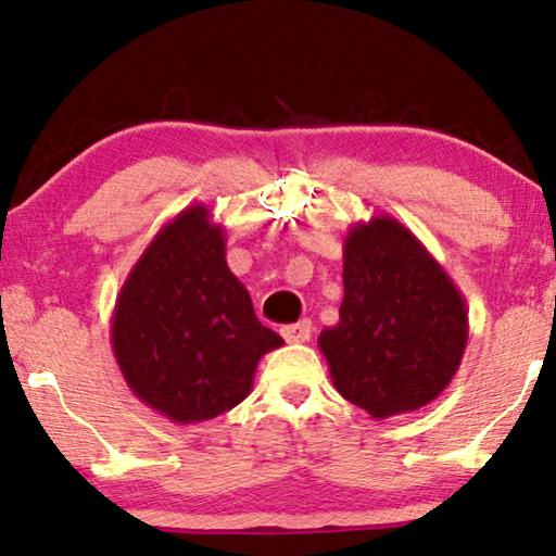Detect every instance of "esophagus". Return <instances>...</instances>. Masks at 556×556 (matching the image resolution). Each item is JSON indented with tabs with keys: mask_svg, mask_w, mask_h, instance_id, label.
I'll use <instances>...</instances> for the list:
<instances>
[{
	"mask_svg": "<svg viewBox=\"0 0 556 556\" xmlns=\"http://www.w3.org/2000/svg\"><path fill=\"white\" fill-rule=\"evenodd\" d=\"M281 337H285L289 344H304L306 339L312 337V321L300 319V321H294V325L281 327Z\"/></svg>",
	"mask_w": 556,
	"mask_h": 556,
	"instance_id": "1",
	"label": "esophagus"
}]
</instances>
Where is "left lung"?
<instances>
[{
  "mask_svg": "<svg viewBox=\"0 0 556 556\" xmlns=\"http://www.w3.org/2000/svg\"><path fill=\"white\" fill-rule=\"evenodd\" d=\"M339 321L319 334L331 382L369 417L425 407L457 375L469 314L427 247L389 214L344 237Z\"/></svg>",
  "mask_w": 556,
  "mask_h": 556,
  "instance_id": "1",
  "label": "left lung"
}]
</instances>
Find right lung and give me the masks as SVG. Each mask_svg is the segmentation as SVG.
<instances>
[{
    "instance_id": "right-lung-1",
    "label": "right lung",
    "mask_w": 556,
    "mask_h": 556,
    "mask_svg": "<svg viewBox=\"0 0 556 556\" xmlns=\"http://www.w3.org/2000/svg\"><path fill=\"white\" fill-rule=\"evenodd\" d=\"M206 204L169 219L117 294L112 352L124 382L174 425H197L252 392L256 364L285 344L256 319Z\"/></svg>"
}]
</instances>
